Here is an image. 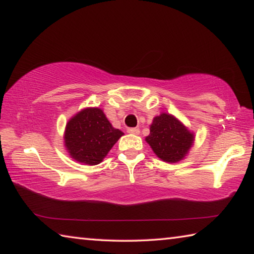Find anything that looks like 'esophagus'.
Listing matches in <instances>:
<instances>
[{"mask_svg":"<svg viewBox=\"0 0 254 254\" xmlns=\"http://www.w3.org/2000/svg\"><path fill=\"white\" fill-rule=\"evenodd\" d=\"M127 131L128 133H132V134H140V130L137 127H128Z\"/></svg>","mask_w":254,"mask_h":254,"instance_id":"esophagus-1","label":"esophagus"}]
</instances>
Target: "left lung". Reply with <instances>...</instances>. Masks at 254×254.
<instances>
[{
  "mask_svg": "<svg viewBox=\"0 0 254 254\" xmlns=\"http://www.w3.org/2000/svg\"><path fill=\"white\" fill-rule=\"evenodd\" d=\"M145 141L163 161L177 162L190 149L194 134L173 115L162 113L153 119Z\"/></svg>",
  "mask_w": 254,
  "mask_h": 254,
  "instance_id": "8db88e82",
  "label": "left lung"
}]
</instances>
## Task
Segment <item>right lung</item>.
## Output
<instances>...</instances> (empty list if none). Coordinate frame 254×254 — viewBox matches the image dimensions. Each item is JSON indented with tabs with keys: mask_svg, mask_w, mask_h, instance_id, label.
<instances>
[{
	"mask_svg": "<svg viewBox=\"0 0 254 254\" xmlns=\"http://www.w3.org/2000/svg\"><path fill=\"white\" fill-rule=\"evenodd\" d=\"M123 135L100 109H85L66 126L65 145L70 157L86 165H98Z\"/></svg>",
	"mask_w": 254,
	"mask_h": 254,
	"instance_id": "add662e5",
	"label": "right lung"
}]
</instances>
